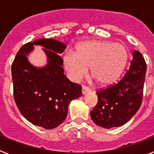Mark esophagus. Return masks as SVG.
Segmentation results:
<instances>
[{
  "instance_id": "34e87169",
  "label": "esophagus",
  "mask_w": 154,
  "mask_h": 154,
  "mask_svg": "<svg viewBox=\"0 0 154 154\" xmlns=\"http://www.w3.org/2000/svg\"><path fill=\"white\" fill-rule=\"evenodd\" d=\"M89 91H90V89L86 86H82V95H85V94H86L87 92H89Z\"/></svg>"
}]
</instances>
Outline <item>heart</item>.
I'll return each instance as SVG.
<instances>
[{"label":"heart","mask_w":154,"mask_h":154,"mask_svg":"<svg viewBox=\"0 0 154 154\" xmlns=\"http://www.w3.org/2000/svg\"><path fill=\"white\" fill-rule=\"evenodd\" d=\"M129 57L123 44L108 41H86L75 47L74 54L66 53L62 62L69 78L79 82L89 73L100 86L113 83L123 72Z\"/></svg>","instance_id":"b5f03b06"}]
</instances>
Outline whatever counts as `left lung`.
I'll return each instance as SVG.
<instances>
[{
    "label": "left lung",
    "mask_w": 154,
    "mask_h": 154,
    "mask_svg": "<svg viewBox=\"0 0 154 154\" xmlns=\"http://www.w3.org/2000/svg\"><path fill=\"white\" fill-rule=\"evenodd\" d=\"M133 60L123 79L116 85L97 92L98 103L91 111L94 123L105 129L127 123L140 107L146 65L140 51H133Z\"/></svg>",
    "instance_id": "1"
}]
</instances>
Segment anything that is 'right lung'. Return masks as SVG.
<instances>
[{"instance_id": "1", "label": "right lung", "mask_w": 154, "mask_h": 154, "mask_svg": "<svg viewBox=\"0 0 154 154\" xmlns=\"http://www.w3.org/2000/svg\"><path fill=\"white\" fill-rule=\"evenodd\" d=\"M35 45L42 46L47 58L42 67L28 60ZM65 48V44L55 39H37L20 48L11 65L14 97L19 111L30 123L45 130L63 123L69 103L82 96V87L64 75L58 55Z\"/></svg>"}]
</instances>
